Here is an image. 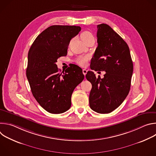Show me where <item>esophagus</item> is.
<instances>
[{
  "mask_svg": "<svg viewBox=\"0 0 156 156\" xmlns=\"http://www.w3.org/2000/svg\"><path fill=\"white\" fill-rule=\"evenodd\" d=\"M87 72V70H86V69H83V73L84 74V76L86 75Z\"/></svg>",
  "mask_w": 156,
  "mask_h": 156,
  "instance_id": "esophagus-1",
  "label": "esophagus"
}]
</instances>
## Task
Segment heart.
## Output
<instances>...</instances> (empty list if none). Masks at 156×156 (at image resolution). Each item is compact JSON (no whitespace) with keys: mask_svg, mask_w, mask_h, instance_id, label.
I'll list each match as a JSON object with an SVG mask.
<instances>
[{"mask_svg":"<svg viewBox=\"0 0 156 156\" xmlns=\"http://www.w3.org/2000/svg\"><path fill=\"white\" fill-rule=\"evenodd\" d=\"M81 37L82 40L83 41V42L89 39L90 38L94 37L92 33H90V31H84L81 34ZM89 59H90V57H89L88 56H81L76 59V62L80 66H84L86 65Z\"/></svg>","mask_w":156,"mask_h":156,"instance_id":"b5f03b06","label":"heart"}]
</instances>
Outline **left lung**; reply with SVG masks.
<instances>
[{"label":"left lung","mask_w":156,"mask_h":156,"mask_svg":"<svg viewBox=\"0 0 156 156\" xmlns=\"http://www.w3.org/2000/svg\"><path fill=\"white\" fill-rule=\"evenodd\" d=\"M98 43L91 61V69L104 71L97 78L88 71L86 78L92 84L89 101L91 108L99 114H108L119 107L128 96L133 65L126 42L107 24L97 26Z\"/></svg>","instance_id":"obj_1"}]
</instances>
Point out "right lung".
I'll use <instances>...</instances> for the list:
<instances>
[{
    "mask_svg": "<svg viewBox=\"0 0 156 156\" xmlns=\"http://www.w3.org/2000/svg\"><path fill=\"white\" fill-rule=\"evenodd\" d=\"M80 31L77 26H51L37 36L29 50L27 77L33 96L49 113L68 110L73 90L84 79L78 65L73 64L62 74L56 65L59 57L67 54L70 40Z\"/></svg>",
    "mask_w": 156,
    "mask_h": 156,
    "instance_id": "add662e5",
    "label": "right lung"
}]
</instances>
